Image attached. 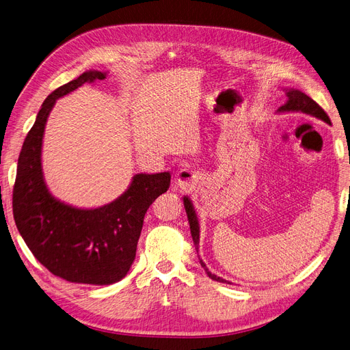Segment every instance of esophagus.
<instances>
[{
  "label": "esophagus",
  "instance_id": "esophagus-1",
  "mask_svg": "<svg viewBox=\"0 0 350 350\" xmlns=\"http://www.w3.org/2000/svg\"><path fill=\"white\" fill-rule=\"evenodd\" d=\"M198 182V174L191 168H184L176 174L175 184L180 189H191Z\"/></svg>",
  "mask_w": 350,
  "mask_h": 350
}]
</instances>
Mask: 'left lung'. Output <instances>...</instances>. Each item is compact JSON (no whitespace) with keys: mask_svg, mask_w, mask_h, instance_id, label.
Segmentation results:
<instances>
[{"mask_svg":"<svg viewBox=\"0 0 350 350\" xmlns=\"http://www.w3.org/2000/svg\"><path fill=\"white\" fill-rule=\"evenodd\" d=\"M285 92H286V96H288V101L278 109V112H304V113L314 116V118L322 120L326 124H330L327 113L318 104H316L310 96H308L305 92L299 91V90H293V88L285 90ZM184 206H185V211H187V215H188V222H189V228H191V235H192V239H193V245H195V249L198 252L199 222H198V218H196V213H195L192 201L188 196H184ZM199 263H201V266L205 269V272L208 273V276L211 279H213L216 282H221V284H230V282H228V280H225L219 276H216L215 273H211L206 268V265L204 263V260L201 258H199Z\"/></svg>","mask_w":350,"mask_h":350,"instance_id":"obj_1","label":"left lung"}]
</instances>
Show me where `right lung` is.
I'll list each match as a JSON object with an SVG mask.
<instances>
[{"instance_id": "obj_1", "label": "right lung", "mask_w": 350, "mask_h": 350, "mask_svg": "<svg viewBox=\"0 0 350 350\" xmlns=\"http://www.w3.org/2000/svg\"><path fill=\"white\" fill-rule=\"evenodd\" d=\"M105 78L107 72L87 71L48 95L24 141L12 191L15 225L32 255L55 276L85 285H111L125 278L144 216L171 182L170 172L137 174L115 201L91 209L65 204L49 192L41 162L49 112L58 98Z\"/></svg>"}]
</instances>
